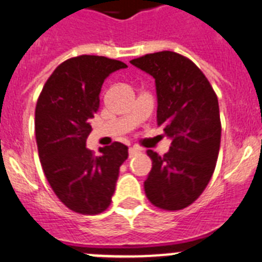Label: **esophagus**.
I'll list each match as a JSON object with an SVG mask.
<instances>
[{
    "mask_svg": "<svg viewBox=\"0 0 262 262\" xmlns=\"http://www.w3.org/2000/svg\"><path fill=\"white\" fill-rule=\"evenodd\" d=\"M139 152H140V149H139V148H136V147H131L128 149V155H129V157H135L136 155L139 154Z\"/></svg>",
    "mask_w": 262,
    "mask_h": 262,
    "instance_id": "34e87169",
    "label": "esophagus"
}]
</instances>
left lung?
Masks as SVG:
<instances>
[{
  "mask_svg": "<svg viewBox=\"0 0 262 262\" xmlns=\"http://www.w3.org/2000/svg\"><path fill=\"white\" fill-rule=\"evenodd\" d=\"M156 82L157 126L172 139L168 154L148 149L152 169L145 195L159 209L190 206L209 185L221 147L222 123L216 93L190 59L173 51L131 60Z\"/></svg>",
  "mask_w": 262,
  "mask_h": 262,
  "instance_id": "obj_1",
  "label": "left lung"
}]
</instances>
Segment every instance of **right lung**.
<instances>
[{
    "label": "right lung",
    "mask_w": 262,
    "mask_h": 262,
    "mask_svg": "<svg viewBox=\"0 0 262 262\" xmlns=\"http://www.w3.org/2000/svg\"><path fill=\"white\" fill-rule=\"evenodd\" d=\"M127 68L119 60L81 55L62 61L46 81L35 107L39 159L53 193L72 211H105L115 191L128 148L113 143L96 155L86 148L90 122L110 73Z\"/></svg>",
    "instance_id": "right-lung-1"
}]
</instances>
